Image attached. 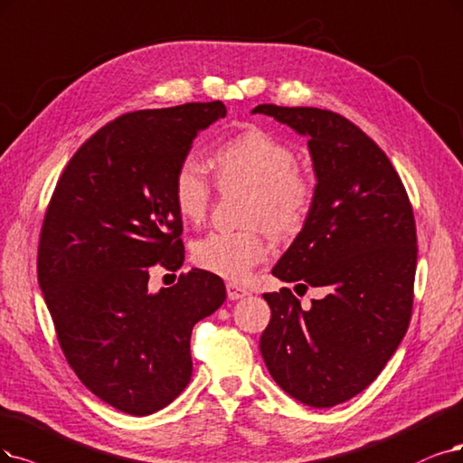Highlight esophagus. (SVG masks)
I'll list each match as a JSON object with an SVG mask.
<instances>
[{"instance_id":"1","label":"esophagus","mask_w":463,"mask_h":463,"mask_svg":"<svg viewBox=\"0 0 463 463\" xmlns=\"http://www.w3.org/2000/svg\"><path fill=\"white\" fill-rule=\"evenodd\" d=\"M227 296H229L231 301H236V299H242V298L250 296V292H248L246 288H241V286H236V284L229 282V284H227Z\"/></svg>"}]
</instances>
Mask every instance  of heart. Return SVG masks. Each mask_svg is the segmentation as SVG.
Masks as SVG:
<instances>
[{"label":"heart","mask_w":463,"mask_h":463,"mask_svg":"<svg viewBox=\"0 0 463 463\" xmlns=\"http://www.w3.org/2000/svg\"><path fill=\"white\" fill-rule=\"evenodd\" d=\"M221 191L248 188L246 222H265L279 236L298 234L309 219L317 186L296 165V152L261 128H250L221 143L210 158ZM171 194L183 221L200 222L212 203V183L194 158H184L171 183ZM265 229L217 231L193 246V261L225 280L242 282L269 260Z\"/></svg>","instance_id":"1"}]
</instances>
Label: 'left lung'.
Returning <instances> with one entry per match:
<instances>
[{
	"mask_svg": "<svg viewBox=\"0 0 463 463\" xmlns=\"http://www.w3.org/2000/svg\"><path fill=\"white\" fill-rule=\"evenodd\" d=\"M251 114L309 137L317 175L309 219L272 275L328 292L307 311L288 288L263 294L270 322L260 349L289 397L330 408L378 378L408 330L418 260L414 212L385 152L347 118L277 105Z\"/></svg>",
	"mask_w": 463,
	"mask_h": 463,
	"instance_id": "left-lung-1",
	"label": "left lung"
}]
</instances>
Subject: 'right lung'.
<instances>
[{"instance_id": "right-lung-1", "label": "right lung", "mask_w": 463, "mask_h": 463, "mask_svg": "<svg viewBox=\"0 0 463 463\" xmlns=\"http://www.w3.org/2000/svg\"><path fill=\"white\" fill-rule=\"evenodd\" d=\"M225 116L213 100L116 118L78 148L47 205L38 282L61 349L80 382L119 412L148 416L179 395L193 375L194 324L227 298L202 269L148 289L154 265L184 261L175 169L198 131Z\"/></svg>"}]
</instances>
